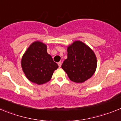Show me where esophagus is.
I'll use <instances>...</instances> for the list:
<instances>
[{
  "mask_svg": "<svg viewBox=\"0 0 121 121\" xmlns=\"http://www.w3.org/2000/svg\"><path fill=\"white\" fill-rule=\"evenodd\" d=\"M58 65H59V67H60L62 65V62H58Z\"/></svg>",
  "mask_w": 121,
  "mask_h": 121,
  "instance_id": "34e87169",
  "label": "esophagus"
}]
</instances>
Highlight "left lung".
Here are the masks:
<instances>
[{"label":"left lung","instance_id":"1","mask_svg":"<svg viewBox=\"0 0 121 121\" xmlns=\"http://www.w3.org/2000/svg\"><path fill=\"white\" fill-rule=\"evenodd\" d=\"M67 52L62 68L71 81L82 83L93 75L97 67L96 56L87 45L76 40L67 47Z\"/></svg>","mask_w":121,"mask_h":121}]
</instances>
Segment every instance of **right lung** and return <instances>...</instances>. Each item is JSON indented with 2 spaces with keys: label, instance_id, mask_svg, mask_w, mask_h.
Here are the masks:
<instances>
[{
  "label": "right lung",
  "instance_id": "1",
  "mask_svg": "<svg viewBox=\"0 0 121 121\" xmlns=\"http://www.w3.org/2000/svg\"><path fill=\"white\" fill-rule=\"evenodd\" d=\"M47 46L40 41H35L29 46L21 60V66L28 79L41 85L50 81L58 65L47 53Z\"/></svg>",
  "mask_w": 121,
  "mask_h": 121
}]
</instances>
